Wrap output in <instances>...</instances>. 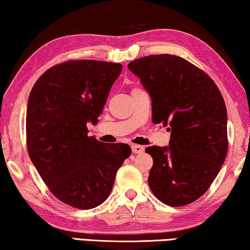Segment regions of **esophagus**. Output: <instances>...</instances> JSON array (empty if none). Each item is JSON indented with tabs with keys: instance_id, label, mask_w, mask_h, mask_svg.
I'll return each instance as SVG.
<instances>
[{
	"instance_id": "34e87169",
	"label": "esophagus",
	"mask_w": 250,
	"mask_h": 250,
	"mask_svg": "<svg viewBox=\"0 0 250 250\" xmlns=\"http://www.w3.org/2000/svg\"><path fill=\"white\" fill-rule=\"evenodd\" d=\"M132 152L133 153H142L145 151V146H139V145H132Z\"/></svg>"
}]
</instances>
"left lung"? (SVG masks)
Returning <instances> with one entry per match:
<instances>
[{"mask_svg":"<svg viewBox=\"0 0 250 250\" xmlns=\"http://www.w3.org/2000/svg\"><path fill=\"white\" fill-rule=\"evenodd\" d=\"M152 100V123L168 126V146L146 148L153 165L149 187L165 205L186 206L203 196L228 152V114L215 82L183 58L151 54L128 63Z\"/></svg>","mask_w":250,"mask_h":250,"instance_id":"8db88e82","label":"left lung"}]
</instances>
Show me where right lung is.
Listing matches in <instances>:
<instances>
[{"label":"right lung","mask_w":250,"mask_h":250,"mask_svg":"<svg viewBox=\"0 0 250 250\" xmlns=\"http://www.w3.org/2000/svg\"><path fill=\"white\" fill-rule=\"evenodd\" d=\"M121 63L68 60L51 67L30 91L26 142L34 166L51 193L78 209L107 199L116 173L131 155L124 143L109 146L87 135L102 114Z\"/></svg>","instance_id":"obj_1"}]
</instances>
